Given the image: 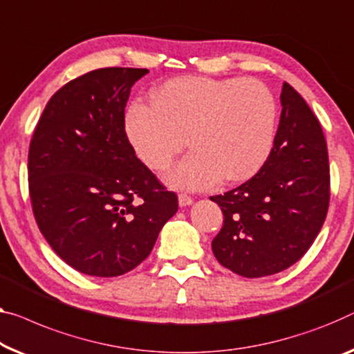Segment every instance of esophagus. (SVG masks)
<instances>
[{"instance_id": "34e87169", "label": "esophagus", "mask_w": 354, "mask_h": 354, "mask_svg": "<svg viewBox=\"0 0 354 354\" xmlns=\"http://www.w3.org/2000/svg\"><path fill=\"white\" fill-rule=\"evenodd\" d=\"M178 200H179V207H189V205L194 202V198L187 194H179Z\"/></svg>"}]
</instances>
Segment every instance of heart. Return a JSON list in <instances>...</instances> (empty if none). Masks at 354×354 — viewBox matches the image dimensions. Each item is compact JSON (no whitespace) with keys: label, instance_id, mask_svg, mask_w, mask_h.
I'll list each match as a JSON object with an SVG mask.
<instances>
[{"label":"heart","instance_id":"obj_1","mask_svg":"<svg viewBox=\"0 0 354 354\" xmlns=\"http://www.w3.org/2000/svg\"><path fill=\"white\" fill-rule=\"evenodd\" d=\"M125 130L136 154L162 171L189 145L194 151L167 175L176 189L203 191L248 179L263 167L277 133V102L256 79L178 77L133 102Z\"/></svg>","mask_w":354,"mask_h":354}]
</instances>
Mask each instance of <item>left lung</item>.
<instances>
[{
  "mask_svg": "<svg viewBox=\"0 0 354 354\" xmlns=\"http://www.w3.org/2000/svg\"><path fill=\"white\" fill-rule=\"evenodd\" d=\"M281 115L263 167L241 186L211 197L224 224L211 241L221 266L245 278L286 270L323 227L330 198L328 145L305 100L283 84Z\"/></svg>",
  "mask_w": 354,
  "mask_h": 354,
  "instance_id": "left-lung-1",
  "label": "left lung"
}]
</instances>
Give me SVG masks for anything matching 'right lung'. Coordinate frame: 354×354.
<instances>
[{
  "label": "right lung",
  "mask_w": 354,
  "mask_h": 354,
  "mask_svg": "<svg viewBox=\"0 0 354 354\" xmlns=\"http://www.w3.org/2000/svg\"><path fill=\"white\" fill-rule=\"evenodd\" d=\"M146 73L114 66L73 79L47 102L30 141L36 224L68 266L91 277L133 270L178 211V195L125 133L130 88Z\"/></svg>",
  "instance_id": "add662e5"
}]
</instances>
